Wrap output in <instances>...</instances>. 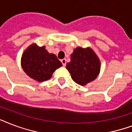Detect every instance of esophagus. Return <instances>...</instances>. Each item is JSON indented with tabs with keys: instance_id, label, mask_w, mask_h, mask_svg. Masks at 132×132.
<instances>
[{
	"instance_id": "obj_1",
	"label": "esophagus",
	"mask_w": 132,
	"mask_h": 132,
	"mask_svg": "<svg viewBox=\"0 0 132 132\" xmlns=\"http://www.w3.org/2000/svg\"><path fill=\"white\" fill-rule=\"evenodd\" d=\"M61 62H62V64H63V66H66V59H63V60H61Z\"/></svg>"
}]
</instances>
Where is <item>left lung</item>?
<instances>
[{"instance_id":"8db88e82","label":"left lung","mask_w":132,"mask_h":132,"mask_svg":"<svg viewBox=\"0 0 132 132\" xmlns=\"http://www.w3.org/2000/svg\"><path fill=\"white\" fill-rule=\"evenodd\" d=\"M66 68L75 82L84 86L98 76L100 62L91 48L78 47L71 55V61L66 64Z\"/></svg>"}]
</instances>
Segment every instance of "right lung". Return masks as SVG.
Wrapping results in <instances>:
<instances>
[{
	"mask_svg": "<svg viewBox=\"0 0 132 132\" xmlns=\"http://www.w3.org/2000/svg\"><path fill=\"white\" fill-rule=\"evenodd\" d=\"M22 67L28 76L39 82L49 79L53 72L62 66L54 54H50L45 46L32 44L22 56Z\"/></svg>",
	"mask_w": 132,
	"mask_h": 132,
	"instance_id": "obj_1",
	"label": "right lung"
}]
</instances>
